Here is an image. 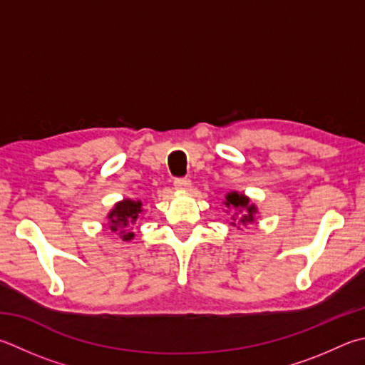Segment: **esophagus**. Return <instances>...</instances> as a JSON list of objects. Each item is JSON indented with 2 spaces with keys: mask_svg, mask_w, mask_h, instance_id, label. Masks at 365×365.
Segmentation results:
<instances>
[{
  "mask_svg": "<svg viewBox=\"0 0 365 365\" xmlns=\"http://www.w3.org/2000/svg\"><path fill=\"white\" fill-rule=\"evenodd\" d=\"M190 185H191V180L188 177H178L174 180V187L177 190H188Z\"/></svg>",
  "mask_w": 365,
  "mask_h": 365,
  "instance_id": "1",
  "label": "esophagus"
}]
</instances>
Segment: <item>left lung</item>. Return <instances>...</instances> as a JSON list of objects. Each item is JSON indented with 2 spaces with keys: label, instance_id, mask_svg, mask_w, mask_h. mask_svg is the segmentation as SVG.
<instances>
[{
  "label": "left lung",
  "instance_id": "left-lung-1",
  "mask_svg": "<svg viewBox=\"0 0 365 365\" xmlns=\"http://www.w3.org/2000/svg\"><path fill=\"white\" fill-rule=\"evenodd\" d=\"M227 207H235V209H244L240 212V215L233 217L235 227H247L252 222H254V214L257 212L254 204H249V200L246 196L237 195V193H230L227 196Z\"/></svg>",
  "mask_w": 365,
  "mask_h": 365
}]
</instances>
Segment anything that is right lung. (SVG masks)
Instances as JSON below:
<instances>
[{
	"label": "right lung",
	"mask_w": 365,
	"mask_h": 365,
	"mask_svg": "<svg viewBox=\"0 0 365 365\" xmlns=\"http://www.w3.org/2000/svg\"><path fill=\"white\" fill-rule=\"evenodd\" d=\"M142 212V202L140 201H130L124 200L115 205V209L110 212V230L119 231V237L123 241H130L134 237V233L128 230L127 227H134L135 222L138 220V214Z\"/></svg>",
	"instance_id": "obj_1"
}]
</instances>
